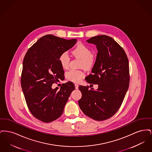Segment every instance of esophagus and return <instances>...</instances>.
Masks as SVG:
<instances>
[{"instance_id": "esophagus-1", "label": "esophagus", "mask_w": 152, "mask_h": 152, "mask_svg": "<svg viewBox=\"0 0 152 152\" xmlns=\"http://www.w3.org/2000/svg\"><path fill=\"white\" fill-rule=\"evenodd\" d=\"M75 88H76V89H77L79 88V85H78V84H75Z\"/></svg>"}]
</instances>
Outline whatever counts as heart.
I'll return each mask as SVG.
<instances>
[{
	"label": "heart",
	"mask_w": 152,
	"mask_h": 152,
	"mask_svg": "<svg viewBox=\"0 0 152 152\" xmlns=\"http://www.w3.org/2000/svg\"><path fill=\"white\" fill-rule=\"evenodd\" d=\"M73 55L81 58V66L89 69L92 68L96 61V58L92 53L89 47L83 44H78L72 51ZM58 61L61 67L64 69L68 68L70 58L66 53H62L58 58ZM85 74L82 71L71 69L66 73V79L73 83H79L84 77Z\"/></svg>",
	"instance_id": "heart-1"
}]
</instances>
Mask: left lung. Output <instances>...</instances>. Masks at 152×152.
Masks as SVG:
<instances>
[{"label": "left lung", "mask_w": 152, "mask_h": 152, "mask_svg": "<svg viewBox=\"0 0 152 152\" xmlns=\"http://www.w3.org/2000/svg\"><path fill=\"white\" fill-rule=\"evenodd\" d=\"M87 41L95 44L98 52L92 73L86 80L98 84V89L80 86L79 105L86 115L103 121L113 116L123 103L130 80L129 61L123 48L110 36H94Z\"/></svg>", "instance_id": "1"}]
</instances>
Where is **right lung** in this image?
Segmentation results:
<instances>
[{"mask_svg": "<svg viewBox=\"0 0 152 152\" xmlns=\"http://www.w3.org/2000/svg\"><path fill=\"white\" fill-rule=\"evenodd\" d=\"M77 39L66 40L52 35L40 37L26 52L23 61L21 86L31 114L44 123L61 116L68 97L75 89L71 81L60 89H52L53 83L64 77L58 58L71 48Z\"/></svg>", "mask_w": 152, "mask_h": 152, "instance_id": "1", "label": "right lung"}]
</instances>
